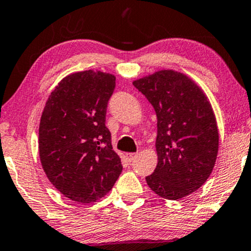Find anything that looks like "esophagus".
<instances>
[{
	"instance_id": "obj_1",
	"label": "esophagus",
	"mask_w": 251,
	"mask_h": 251,
	"mask_svg": "<svg viewBox=\"0 0 251 251\" xmlns=\"http://www.w3.org/2000/svg\"><path fill=\"white\" fill-rule=\"evenodd\" d=\"M137 156H138V153H132V152L126 153V159H128L129 162H132V160H135V158H137Z\"/></svg>"
}]
</instances>
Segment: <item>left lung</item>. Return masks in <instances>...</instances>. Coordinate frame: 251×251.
Returning a JSON list of instances; mask_svg holds the SVG:
<instances>
[{
  "label": "left lung",
  "mask_w": 251,
  "mask_h": 251,
  "mask_svg": "<svg viewBox=\"0 0 251 251\" xmlns=\"http://www.w3.org/2000/svg\"><path fill=\"white\" fill-rule=\"evenodd\" d=\"M134 86L157 115L158 157L148 186L159 197L178 200L205 184L215 165L219 130L205 92L186 74L160 70L135 80Z\"/></svg>",
  "instance_id": "8db88e82"
}]
</instances>
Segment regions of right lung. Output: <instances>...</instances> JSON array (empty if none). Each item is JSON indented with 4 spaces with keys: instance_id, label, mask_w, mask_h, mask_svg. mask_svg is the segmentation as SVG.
Instances as JSON below:
<instances>
[{
    "instance_id": "obj_1",
    "label": "right lung",
    "mask_w": 251,
    "mask_h": 251,
    "mask_svg": "<svg viewBox=\"0 0 251 251\" xmlns=\"http://www.w3.org/2000/svg\"><path fill=\"white\" fill-rule=\"evenodd\" d=\"M115 75L82 71L66 75L46 101L39 123V158L51 184L70 200L92 203L122 172L106 126Z\"/></svg>"
}]
</instances>
